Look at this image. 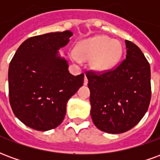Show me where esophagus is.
Listing matches in <instances>:
<instances>
[{"label":"esophagus","instance_id":"34e87169","mask_svg":"<svg viewBox=\"0 0 160 160\" xmlns=\"http://www.w3.org/2000/svg\"><path fill=\"white\" fill-rule=\"evenodd\" d=\"M88 84V80H87V76H85L84 78V85H87Z\"/></svg>","mask_w":160,"mask_h":160}]
</instances>
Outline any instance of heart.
<instances>
[{"mask_svg": "<svg viewBox=\"0 0 160 160\" xmlns=\"http://www.w3.org/2000/svg\"><path fill=\"white\" fill-rule=\"evenodd\" d=\"M122 46L118 40H111L103 35L95 36L80 41L76 46L74 58L90 61L94 69L104 72L111 69L120 60Z\"/></svg>", "mask_w": 160, "mask_h": 160, "instance_id": "obj_1", "label": "heart"}]
</instances>
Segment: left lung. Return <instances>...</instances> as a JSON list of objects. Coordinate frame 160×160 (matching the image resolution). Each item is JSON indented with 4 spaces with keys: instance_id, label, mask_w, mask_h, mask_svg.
Masks as SVG:
<instances>
[{
    "instance_id": "obj_1",
    "label": "left lung",
    "mask_w": 160,
    "mask_h": 160,
    "mask_svg": "<svg viewBox=\"0 0 160 160\" xmlns=\"http://www.w3.org/2000/svg\"><path fill=\"white\" fill-rule=\"evenodd\" d=\"M126 59L114 69L87 71L91 116L109 134L129 130L144 117L151 100V70L137 45L125 40Z\"/></svg>"
}]
</instances>
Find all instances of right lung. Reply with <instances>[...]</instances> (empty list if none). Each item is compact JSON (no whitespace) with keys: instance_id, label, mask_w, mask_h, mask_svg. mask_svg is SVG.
<instances>
[{"instance_id":"add662e5","label":"right lung","mask_w":160,"mask_h":160,"mask_svg":"<svg viewBox=\"0 0 160 160\" xmlns=\"http://www.w3.org/2000/svg\"><path fill=\"white\" fill-rule=\"evenodd\" d=\"M70 31L26 39L14 54L8 69L9 102L16 118L38 131L55 128L66 114L67 102L84 83L73 76L58 49L69 42Z\"/></svg>"}]
</instances>
